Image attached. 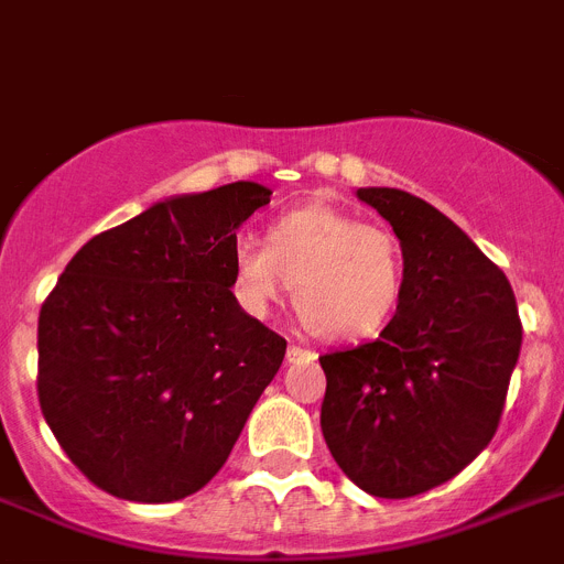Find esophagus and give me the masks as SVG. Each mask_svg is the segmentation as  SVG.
<instances>
[{"instance_id": "esophagus-1", "label": "esophagus", "mask_w": 564, "mask_h": 564, "mask_svg": "<svg viewBox=\"0 0 564 564\" xmlns=\"http://www.w3.org/2000/svg\"><path fill=\"white\" fill-rule=\"evenodd\" d=\"M315 351L306 349V346H297V343H289V349H286V360L289 364H312L315 360Z\"/></svg>"}]
</instances>
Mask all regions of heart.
<instances>
[{
  "instance_id": "heart-1",
  "label": "heart",
  "mask_w": 564,
  "mask_h": 564,
  "mask_svg": "<svg viewBox=\"0 0 564 564\" xmlns=\"http://www.w3.org/2000/svg\"><path fill=\"white\" fill-rule=\"evenodd\" d=\"M292 286L301 323L315 337L366 340L389 326L405 289V254L394 232L326 204L286 209L267 241L232 247V289L252 315H267Z\"/></svg>"
}]
</instances>
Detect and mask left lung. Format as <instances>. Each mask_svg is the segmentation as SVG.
<instances>
[{
  "instance_id": "8db88e82",
  "label": "left lung",
  "mask_w": 564,
  "mask_h": 564,
  "mask_svg": "<svg viewBox=\"0 0 564 564\" xmlns=\"http://www.w3.org/2000/svg\"><path fill=\"white\" fill-rule=\"evenodd\" d=\"M391 224L405 289L380 337L321 357V429L343 474L405 499L457 477L497 434L522 346L502 269L440 209L403 189H357Z\"/></svg>"
}]
</instances>
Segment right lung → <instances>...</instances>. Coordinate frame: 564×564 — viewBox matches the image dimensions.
<instances>
[{
    "instance_id": "right-lung-1",
    "label": "right lung",
    "mask_w": 564,
    "mask_h": 564,
    "mask_svg": "<svg viewBox=\"0 0 564 564\" xmlns=\"http://www.w3.org/2000/svg\"><path fill=\"white\" fill-rule=\"evenodd\" d=\"M252 181L161 200L93 235L39 312V405L93 486L173 502L221 471L286 340L238 306L235 229Z\"/></svg>"
}]
</instances>
